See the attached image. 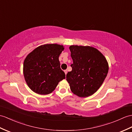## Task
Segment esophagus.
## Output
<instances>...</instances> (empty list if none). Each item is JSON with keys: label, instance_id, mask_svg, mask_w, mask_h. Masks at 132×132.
Instances as JSON below:
<instances>
[{"label": "esophagus", "instance_id": "1", "mask_svg": "<svg viewBox=\"0 0 132 132\" xmlns=\"http://www.w3.org/2000/svg\"><path fill=\"white\" fill-rule=\"evenodd\" d=\"M64 72H65V74L66 75V73H67V70H64Z\"/></svg>", "mask_w": 132, "mask_h": 132}]
</instances>
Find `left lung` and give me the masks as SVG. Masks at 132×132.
Listing matches in <instances>:
<instances>
[{"label": "left lung", "mask_w": 132, "mask_h": 132, "mask_svg": "<svg viewBox=\"0 0 132 132\" xmlns=\"http://www.w3.org/2000/svg\"><path fill=\"white\" fill-rule=\"evenodd\" d=\"M69 49L73 63L66 80L70 89L80 97L91 96L100 88L108 75V61L98 50L90 46L71 45Z\"/></svg>", "instance_id": "left-lung-1"}]
</instances>
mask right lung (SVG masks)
Listing matches in <instances>:
<instances>
[{"instance_id":"right-lung-1","label":"right lung","mask_w":132,"mask_h":132,"mask_svg":"<svg viewBox=\"0 0 132 132\" xmlns=\"http://www.w3.org/2000/svg\"><path fill=\"white\" fill-rule=\"evenodd\" d=\"M63 45L47 44L39 46L30 53L23 62V75L29 87L35 93H52L59 82L65 79L60 67L59 56Z\"/></svg>"}]
</instances>
